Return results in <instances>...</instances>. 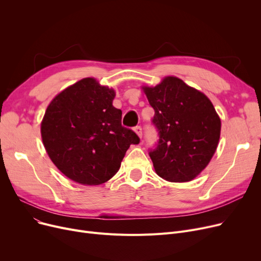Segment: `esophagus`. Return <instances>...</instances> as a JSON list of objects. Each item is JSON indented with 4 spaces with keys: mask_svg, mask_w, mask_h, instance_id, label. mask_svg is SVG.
Returning <instances> with one entry per match:
<instances>
[{
    "mask_svg": "<svg viewBox=\"0 0 261 261\" xmlns=\"http://www.w3.org/2000/svg\"><path fill=\"white\" fill-rule=\"evenodd\" d=\"M134 132L138 134V136L140 139H142V136H143V131H142V128H141V126H136L135 128H134Z\"/></svg>",
    "mask_w": 261,
    "mask_h": 261,
    "instance_id": "esophagus-1",
    "label": "esophagus"
}]
</instances>
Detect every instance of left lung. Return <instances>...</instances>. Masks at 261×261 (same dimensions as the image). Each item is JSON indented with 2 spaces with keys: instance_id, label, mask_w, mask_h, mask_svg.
Returning a JSON list of instances; mask_svg holds the SVG:
<instances>
[{
  "instance_id": "8db88e82",
  "label": "left lung",
  "mask_w": 261,
  "mask_h": 261,
  "mask_svg": "<svg viewBox=\"0 0 261 261\" xmlns=\"http://www.w3.org/2000/svg\"><path fill=\"white\" fill-rule=\"evenodd\" d=\"M154 110L159 130L155 150L149 153L159 176L168 182L194 180L214 156L221 119L206 95L174 76L155 87H142Z\"/></svg>"
}]
</instances>
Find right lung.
<instances>
[{
	"label": "right lung",
	"instance_id": "right-lung-1",
	"mask_svg": "<svg viewBox=\"0 0 261 261\" xmlns=\"http://www.w3.org/2000/svg\"><path fill=\"white\" fill-rule=\"evenodd\" d=\"M115 91L84 78L57 94L41 121V138L51 162L81 185H100L113 177L131 144L140 139L121 126L113 107Z\"/></svg>",
	"mask_w": 261,
	"mask_h": 261
}]
</instances>
